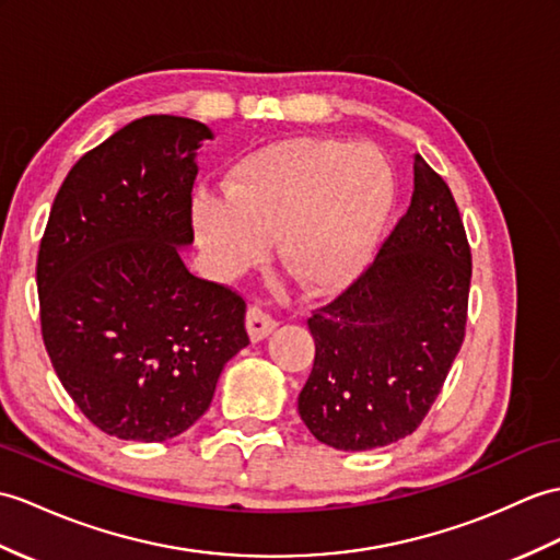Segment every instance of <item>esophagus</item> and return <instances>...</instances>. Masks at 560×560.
I'll return each instance as SVG.
<instances>
[{
    "label": "esophagus",
    "mask_w": 560,
    "mask_h": 560,
    "mask_svg": "<svg viewBox=\"0 0 560 560\" xmlns=\"http://www.w3.org/2000/svg\"><path fill=\"white\" fill-rule=\"evenodd\" d=\"M245 324H248V334L253 341H262L265 336H269L277 327V319L269 317L267 312H262L259 307H250L248 310V317H245Z\"/></svg>",
    "instance_id": "esophagus-1"
}]
</instances>
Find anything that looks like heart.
Wrapping results in <instances>:
<instances>
[{
	"label": "heart",
	"instance_id": "1",
	"mask_svg": "<svg viewBox=\"0 0 560 560\" xmlns=\"http://www.w3.org/2000/svg\"><path fill=\"white\" fill-rule=\"evenodd\" d=\"M394 205V174L368 142L285 138L250 152L224 192L192 200V226L221 279L257 267L279 241L307 291H339L365 267Z\"/></svg>",
	"mask_w": 560,
	"mask_h": 560
}]
</instances>
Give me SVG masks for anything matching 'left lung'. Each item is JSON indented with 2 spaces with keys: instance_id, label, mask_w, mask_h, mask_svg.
I'll use <instances>...</instances> for the list:
<instances>
[{
  "instance_id": "obj_1",
  "label": "left lung",
  "mask_w": 560,
  "mask_h": 560,
  "mask_svg": "<svg viewBox=\"0 0 560 560\" xmlns=\"http://www.w3.org/2000/svg\"><path fill=\"white\" fill-rule=\"evenodd\" d=\"M470 277L458 205L418 154L408 212L374 262L307 319L315 362L298 412L312 436L370 451L422 424L465 339Z\"/></svg>"
}]
</instances>
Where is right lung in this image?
<instances>
[{
    "instance_id": "add662e5",
    "label": "right lung",
    "mask_w": 560,
    "mask_h": 560,
    "mask_svg": "<svg viewBox=\"0 0 560 560\" xmlns=\"http://www.w3.org/2000/svg\"><path fill=\"white\" fill-rule=\"evenodd\" d=\"M212 131L152 114L73 164L37 253L43 341L85 418L126 441H166L210 408L250 343L245 301L192 277L195 150Z\"/></svg>"
}]
</instances>
